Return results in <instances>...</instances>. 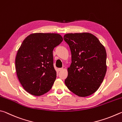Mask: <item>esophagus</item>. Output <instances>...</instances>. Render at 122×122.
Listing matches in <instances>:
<instances>
[{
	"mask_svg": "<svg viewBox=\"0 0 122 122\" xmlns=\"http://www.w3.org/2000/svg\"><path fill=\"white\" fill-rule=\"evenodd\" d=\"M63 70V68H60V69H58V70H59V71H62V70Z\"/></svg>",
	"mask_w": 122,
	"mask_h": 122,
	"instance_id": "obj_1",
	"label": "esophagus"
}]
</instances>
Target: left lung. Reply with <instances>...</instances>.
<instances>
[{"label": "left lung", "instance_id": "8db88e82", "mask_svg": "<svg viewBox=\"0 0 122 122\" xmlns=\"http://www.w3.org/2000/svg\"><path fill=\"white\" fill-rule=\"evenodd\" d=\"M64 40L69 44L72 56L65 80L66 86L79 97L93 94L106 76L105 48L95 36L89 33L66 34Z\"/></svg>", "mask_w": 122, "mask_h": 122}]
</instances>
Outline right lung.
Wrapping results in <instances>:
<instances>
[{
	"mask_svg": "<svg viewBox=\"0 0 122 122\" xmlns=\"http://www.w3.org/2000/svg\"><path fill=\"white\" fill-rule=\"evenodd\" d=\"M56 33H34L23 40L17 52L15 69L18 79L28 93L40 96L52 88L56 79L53 50L63 41Z\"/></svg>",
	"mask_w": 122,
	"mask_h": 122,
	"instance_id": "right-lung-1",
	"label": "right lung"
}]
</instances>
